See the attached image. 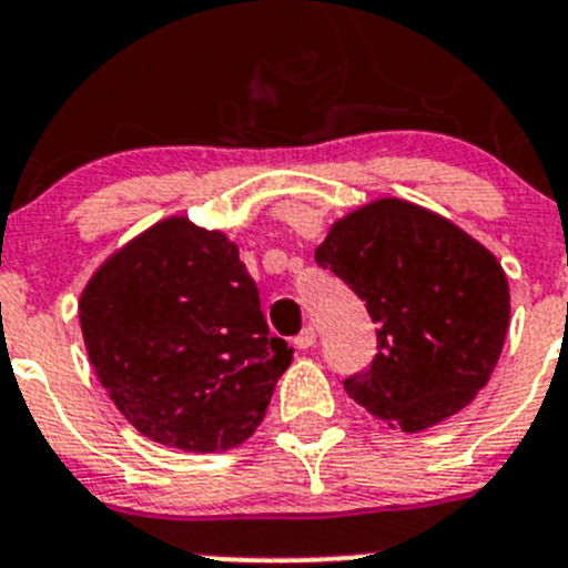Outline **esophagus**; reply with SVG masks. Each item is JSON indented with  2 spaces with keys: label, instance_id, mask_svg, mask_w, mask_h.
Masks as SVG:
<instances>
[{
  "label": "esophagus",
  "instance_id": "esophagus-1",
  "mask_svg": "<svg viewBox=\"0 0 568 568\" xmlns=\"http://www.w3.org/2000/svg\"><path fill=\"white\" fill-rule=\"evenodd\" d=\"M313 344H316V329H313V327H305V329H302V333L294 338L296 349H311Z\"/></svg>",
  "mask_w": 568,
  "mask_h": 568
}]
</instances>
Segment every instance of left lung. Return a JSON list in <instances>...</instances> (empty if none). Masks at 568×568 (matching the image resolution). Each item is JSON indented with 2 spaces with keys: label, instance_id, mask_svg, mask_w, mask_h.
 Returning a JSON list of instances; mask_svg holds the SVG:
<instances>
[{
  "label": "left lung",
  "instance_id": "8db88e82",
  "mask_svg": "<svg viewBox=\"0 0 568 568\" xmlns=\"http://www.w3.org/2000/svg\"><path fill=\"white\" fill-rule=\"evenodd\" d=\"M316 263L377 324L372 368L344 379L372 416L422 433L486 388L508 335L510 288L494 252L458 224L383 196L338 219Z\"/></svg>",
  "mask_w": 568,
  "mask_h": 568
}]
</instances>
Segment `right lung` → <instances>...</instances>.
Masks as SVG:
<instances>
[{
	"label": "right lung",
	"instance_id": "right-lung-1",
	"mask_svg": "<svg viewBox=\"0 0 568 568\" xmlns=\"http://www.w3.org/2000/svg\"><path fill=\"white\" fill-rule=\"evenodd\" d=\"M88 361L141 436L224 453L255 433L291 366L222 230L169 216L115 250L80 294Z\"/></svg>",
	"mask_w": 568,
	"mask_h": 568
}]
</instances>
